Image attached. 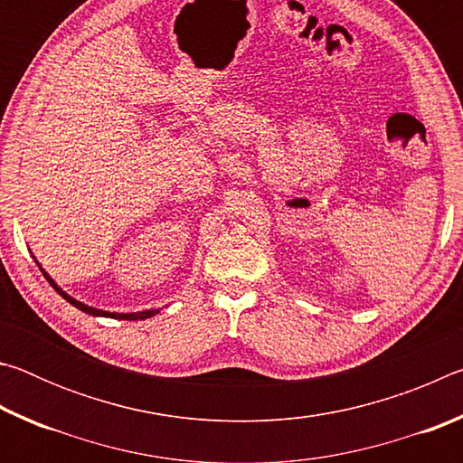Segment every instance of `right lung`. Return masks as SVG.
Returning <instances> with one entry per match:
<instances>
[{
  "mask_svg": "<svg viewBox=\"0 0 463 463\" xmlns=\"http://www.w3.org/2000/svg\"><path fill=\"white\" fill-rule=\"evenodd\" d=\"M38 268H41V265H38ZM41 271L44 273V278L49 279V284L57 289V292L65 298V300L69 302V304H73L75 308H80V310H83V312H88V315H93V317H108V318H124V320H143V318H151V317H155L156 312L159 310H145V312H130V315H118V312H106V310H98V308H91V307H88V304H83V302H77L75 298H71L69 294H65L62 292V289L54 284V281L49 278V273H46L43 268H41Z\"/></svg>",
  "mask_w": 463,
  "mask_h": 463,
  "instance_id": "right-lung-1",
  "label": "right lung"
}]
</instances>
